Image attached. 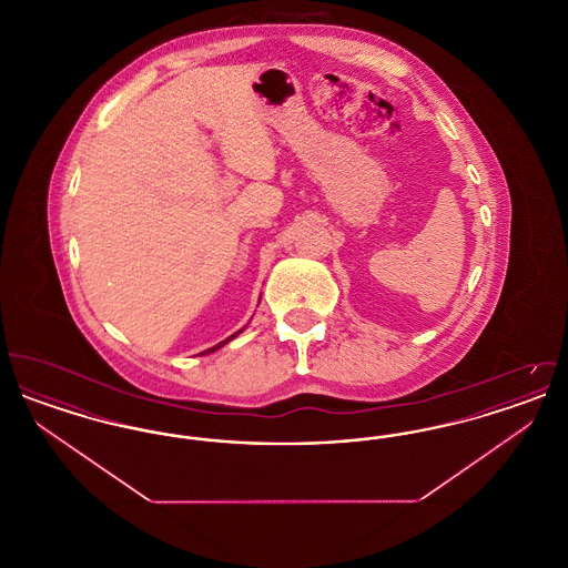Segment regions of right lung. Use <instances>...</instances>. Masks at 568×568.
<instances>
[{
	"label": "right lung",
	"mask_w": 568,
	"mask_h": 568,
	"mask_svg": "<svg viewBox=\"0 0 568 568\" xmlns=\"http://www.w3.org/2000/svg\"><path fill=\"white\" fill-rule=\"evenodd\" d=\"M260 300H262V297H260ZM243 329H244V327H243ZM243 329H239V332H234V334H232V336H227V338H225V341H221V343H219V345H215V347H211V349H206V352L200 353V355H206V353H213V352H216V349H221V347H223V345H227V343H230V341H234V338H236V336H239V334H241V332H243Z\"/></svg>",
	"instance_id": "add662e5"
}]
</instances>
